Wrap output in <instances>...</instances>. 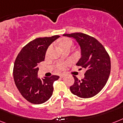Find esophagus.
Listing matches in <instances>:
<instances>
[{"label": "esophagus", "mask_w": 123, "mask_h": 123, "mask_svg": "<svg viewBox=\"0 0 123 123\" xmlns=\"http://www.w3.org/2000/svg\"><path fill=\"white\" fill-rule=\"evenodd\" d=\"M63 77H64V74H60V78H63Z\"/></svg>", "instance_id": "obj_1"}]
</instances>
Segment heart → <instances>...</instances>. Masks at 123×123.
Wrapping results in <instances>:
<instances>
[{
    "label": "heart",
    "instance_id": "b5f03b06",
    "mask_svg": "<svg viewBox=\"0 0 123 123\" xmlns=\"http://www.w3.org/2000/svg\"><path fill=\"white\" fill-rule=\"evenodd\" d=\"M72 43H72V41L70 39L65 38H62L61 40L60 41L59 46L62 49H64V48L68 47H71L72 45ZM64 65V64L61 65V66H59V68H61Z\"/></svg>",
    "mask_w": 123,
    "mask_h": 123
}]
</instances>
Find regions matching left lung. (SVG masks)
Masks as SVG:
<instances>
[{
    "label": "left lung",
    "instance_id": "left-lung-1",
    "mask_svg": "<svg viewBox=\"0 0 123 123\" xmlns=\"http://www.w3.org/2000/svg\"><path fill=\"white\" fill-rule=\"evenodd\" d=\"M63 36L73 38L80 45L81 57L76 63L86 69L85 77L79 80L75 76L74 84L70 86L73 94L83 98L96 95L108 80L111 73V60L104 46L91 36L74 33Z\"/></svg>",
    "mask_w": 123,
    "mask_h": 123
}]
</instances>
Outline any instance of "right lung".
<instances>
[{"instance_id": "add662e5", "label": "right lung", "mask_w": 123, "mask_h": 123, "mask_svg": "<svg viewBox=\"0 0 123 123\" xmlns=\"http://www.w3.org/2000/svg\"><path fill=\"white\" fill-rule=\"evenodd\" d=\"M60 36L38 38L26 45L18 55L13 69L15 84L22 96L35 104L45 102L52 95L53 83L59 76L40 78L38 64L44 61L46 51Z\"/></svg>"}]
</instances>
